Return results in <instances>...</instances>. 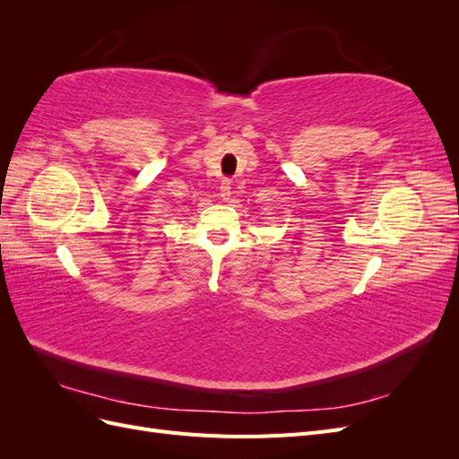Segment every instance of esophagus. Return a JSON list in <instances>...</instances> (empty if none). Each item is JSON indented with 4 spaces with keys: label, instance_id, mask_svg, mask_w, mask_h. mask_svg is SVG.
<instances>
[{
    "label": "esophagus",
    "instance_id": "34e87169",
    "mask_svg": "<svg viewBox=\"0 0 459 459\" xmlns=\"http://www.w3.org/2000/svg\"><path fill=\"white\" fill-rule=\"evenodd\" d=\"M220 197L224 199V201H228L231 197V182H230V179H224V182H221V186H220Z\"/></svg>",
    "mask_w": 459,
    "mask_h": 459
}]
</instances>
